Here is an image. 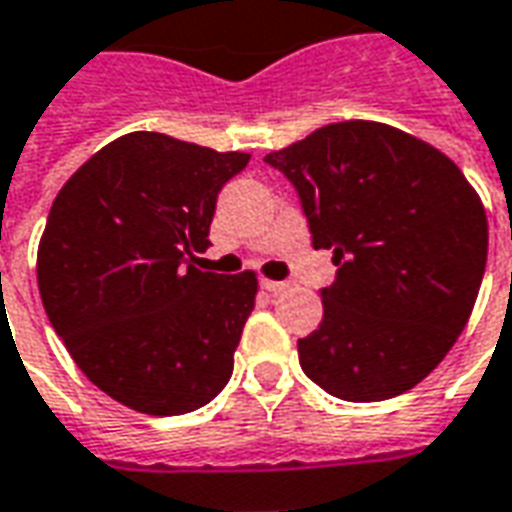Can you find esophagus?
I'll return each mask as SVG.
<instances>
[{"label":"esophagus","instance_id":"1","mask_svg":"<svg viewBox=\"0 0 512 512\" xmlns=\"http://www.w3.org/2000/svg\"><path fill=\"white\" fill-rule=\"evenodd\" d=\"M260 285H263V288H266V291H271V293H280V291H285V288H288V282H282V280H263Z\"/></svg>","mask_w":512,"mask_h":512}]
</instances>
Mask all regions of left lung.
<instances>
[{
	"instance_id": "left-lung-1",
	"label": "left lung",
	"mask_w": 512,
	"mask_h": 512,
	"mask_svg": "<svg viewBox=\"0 0 512 512\" xmlns=\"http://www.w3.org/2000/svg\"><path fill=\"white\" fill-rule=\"evenodd\" d=\"M299 194L313 246L332 249L324 318L299 341L318 388L346 402L410 391L466 327L488 221L463 171L377 121H338L266 155Z\"/></svg>"
}]
</instances>
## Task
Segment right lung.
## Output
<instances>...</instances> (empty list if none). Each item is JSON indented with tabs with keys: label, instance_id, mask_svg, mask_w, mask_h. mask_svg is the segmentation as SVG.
Wrapping results in <instances>:
<instances>
[{
	"label": "right lung",
	"instance_id": "obj_1",
	"mask_svg": "<svg viewBox=\"0 0 512 512\" xmlns=\"http://www.w3.org/2000/svg\"><path fill=\"white\" fill-rule=\"evenodd\" d=\"M246 152L163 132L102 146L60 188L38 246V291L82 374L146 416L216 399L255 307V271L194 266Z\"/></svg>",
	"mask_w": 512,
	"mask_h": 512
}]
</instances>
